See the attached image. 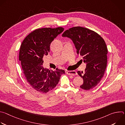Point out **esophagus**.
Here are the masks:
<instances>
[{
  "mask_svg": "<svg viewBox=\"0 0 125 125\" xmlns=\"http://www.w3.org/2000/svg\"><path fill=\"white\" fill-rule=\"evenodd\" d=\"M67 74L68 75H70L72 76H75L77 75V72L75 71H67Z\"/></svg>",
  "mask_w": 125,
  "mask_h": 125,
  "instance_id": "esophagus-1",
  "label": "esophagus"
}]
</instances>
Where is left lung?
I'll return each mask as SVG.
<instances>
[{
    "label": "left lung",
    "instance_id": "obj_1",
    "mask_svg": "<svg viewBox=\"0 0 125 125\" xmlns=\"http://www.w3.org/2000/svg\"><path fill=\"white\" fill-rule=\"evenodd\" d=\"M62 36L73 41L77 53L86 64L84 73L77 72L83 80L80 87L84 90L93 89L99 83L106 68L108 50L105 41L95 31L81 27L70 28Z\"/></svg>",
    "mask_w": 125,
    "mask_h": 125
}]
</instances>
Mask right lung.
<instances>
[{"label":"right lung","mask_w":125,"mask_h":125,"mask_svg":"<svg viewBox=\"0 0 125 125\" xmlns=\"http://www.w3.org/2000/svg\"><path fill=\"white\" fill-rule=\"evenodd\" d=\"M64 28L58 27L35 30L23 41L19 52V60L30 85L38 92L46 93L58 84L63 70L50 71L42 66L44 56L50 51L51 42L62 32Z\"/></svg>","instance_id":"add662e5"}]
</instances>
